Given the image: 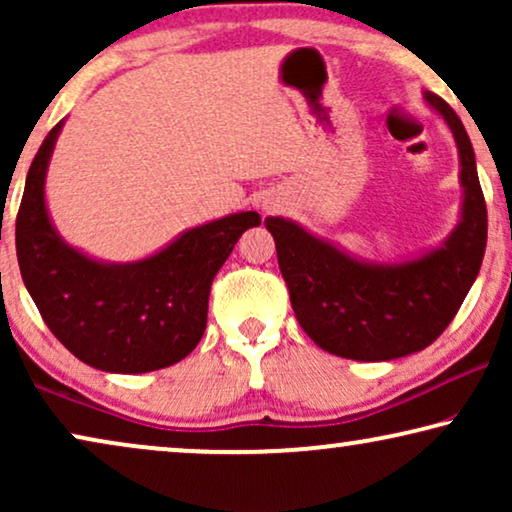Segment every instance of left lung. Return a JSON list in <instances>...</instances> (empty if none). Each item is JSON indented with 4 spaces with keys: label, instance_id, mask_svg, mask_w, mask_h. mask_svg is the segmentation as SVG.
<instances>
[{
    "label": "left lung",
    "instance_id": "left-lung-1",
    "mask_svg": "<svg viewBox=\"0 0 512 512\" xmlns=\"http://www.w3.org/2000/svg\"><path fill=\"white\" fill-rule=\"evenodd\" d=\"M424 97L450 125L461 156L464 209L443 247L410 263L368 265L296 223L265 219L298 324L342 359L389 361L429 347L450 326L480 272L487 205L471 139L443 97Z\"/></svg>",
    "mask_w": 512,
    "mask_h": 512
}]
</instances>
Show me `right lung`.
<instances>
[{
    "label": "right lung",
    "mask_w": 512,
    "mask_h": 512,
    "mask_svg": "<svg viewBox=\"0 0 512 512\" xmlns=\"http://www.w3.org/2000/svg\"><path fill=\"white\" fill-rule=\"evenodd\" d=\"M60 128L39 146L16 216L27 291L55 338L88 366L107 373L172 366L200 342L216 272L261 216L242 212L205 223L139 263H97L62 242L46 212L44 179Z\"/></svg>",
    "instance_id": "right-lung-1"
}]
</instances>
